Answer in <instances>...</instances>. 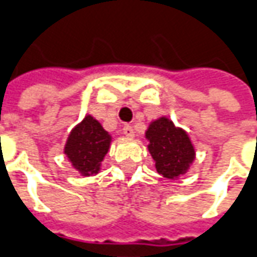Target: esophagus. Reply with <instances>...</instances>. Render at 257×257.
I'll return each instance as SVG.
<instances>
[{"mask_svg": "<svg viewBox=\"0 0 257 257\" xmlns=\"http://www.w3.org/2000/svg\"><path fill=\"white\" fill-rule=\"evenodd\" d=\"M123 134H124L125 137H130V138L134 137V130H133L132 125L125 124L124 127H123Z\"/></svg>", "mask_w": 257, "mask_h": 257, "instance_id": "1", "label": "esophagus"}]
</instances>
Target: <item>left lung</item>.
<instances>
[{"label": "left lung", "mask_w": 257, "mask_h": 257, "mask_svg": "<svg viewBox=\"0 0 257 257\" xmlns=\"http://www.w3.org/2000/svg\"><path fill=\"white\" fill-rule=\"evenodd\" d=\"M147 138L159 174L166 178H177L188 170L195 151L184 130L176 128L166 117H161L149 124Z\"/></svg>", "instance_id": "obj_1"}]
</instances>
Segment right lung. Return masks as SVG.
Returning <instances> with one entry per match:
<instances>
[{"label":"right lung","instance_id":"add662e5","mask_svg":"<svg viewBox=\"0 0 257 257\" xmlns=\"http://www.w3.org/2000/svg\"><path fill=\"white\" fill-rule=\"evenodd\" d=\"M109 144L110 136L108 132H105L94 117L85 116L84 120L70 133L65 145V154L83 176H90L99 172Z\"/></svg>","mask_w":257,"mask_h":257}]
</instances>
